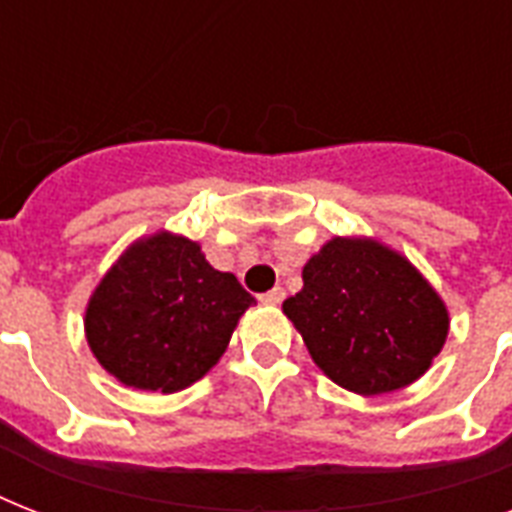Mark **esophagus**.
<instances>
[{
	"instance_id": "obj_1",
	"label": "esophagus",
	"mask_w": 512,
	"mask_h": 512,
	"mask_svg": "<svg viewBox=\"0 0 512 512\" xmlns=\"http://www.w3.org/2000/svg\"><path fill=\"white\" fill-rule=\"evenodd\" d=\"M260 300H263L265 305H279L281 300H284V289L273 287L271 292H265V295H260Z\"/></svg>"
}]
</instances>
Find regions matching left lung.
<instances>
[{
  "instance_id": "8db88e82",
  "label": "left lung",
  "mask_w": 512,
  "mask_h": 512,
  "mask_svg": "<svg viewBox=\"0 0 512 512\" xmlns=\"http://www.w3.org/2000/svg\"><path fill=\"white\" fill-rule=\"evenodd\" d=\"M305 348L329 380L361 396L414 382L444 348L449 313L420 273L388 247L332 239L284 300Z\"/></svg>"
}]
</instances>
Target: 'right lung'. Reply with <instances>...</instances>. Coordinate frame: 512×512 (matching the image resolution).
Wrapping results in <instances>:
<instances>
[{"label": "right lung", "mask_w": 512, "mask_h": 512, "mask_svg": "<svg viewBox=\"0 0 512 512\" xmlns=\"http://www.w3.org/2000/svg\"><path fill=\"white\" fill-rule=\"evenodd\" d=\"M255 297L199 244L156 233L132 244L87 305V342L116 380L140 390L188 388L217 364Z\"/></svg>", "instance_id": "right-lung-1"}]
</instances>
